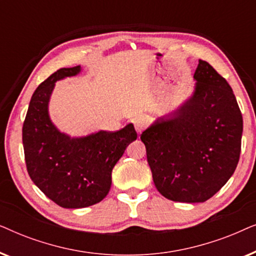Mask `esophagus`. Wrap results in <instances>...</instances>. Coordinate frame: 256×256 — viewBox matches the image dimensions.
<instances>
[{"label":"esophagus","instance_id":"obj_1","mask_svg":"<svg viewBox=\"0 0 256 256\" xmlns=\"http://www.w3.org/2000/svg\"><path fill=\"white\" fill-rule=\"evenodd\" d=\"M132 124H134L136 132H142L146 128V126H148V122H146L144 118L138 116V118H135L134 120H132Z\"/></svg>","mask_w":256,"mask_h":256}]
</instances>
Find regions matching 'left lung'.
<instances>
[{"instance_id":"1","label":"left lung","mask_w":256,"mask_h":256,"mask_svg":"<svg viewBox=\"0 0 256 256\" xmlns=\"http://www.w3.org/2000/svg\"><path fill=\"white\" fill-rule=\"evenodd\" d=\"M194 78V96L141 135L156 188L180 202L214 196L234 174L241 152L242 115L228 82L204 60Z\"/></svg>"}]
</instances>
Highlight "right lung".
Masks as SVG:
<instances>
[{"label":"right lung","instance_id":"1","mask_svg":"<svg viewBox=\"0 0 256 256\" xmlns=\"http://www.w3.org/2000/svg\"><path fill=\"white\" fill-rule=\"evenodd\" d=\"M80 72L60 68L37 87L23 124L28 174L37 188L64 208H82L102 200L110 192L112 170L128 144L138 138L129 124L118 132L100 130L71 138L54 127L48 112L54 82Z\"/></svg>","mask_w":256,"mask_h":256}]
</instances>
